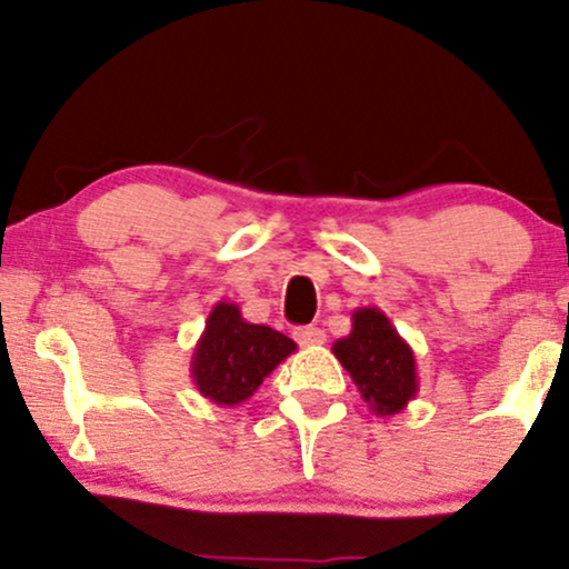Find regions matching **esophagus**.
<instances>
[{
    "instance_id": "1",
    "label": "esophagus",
    "mask_w": 569,
    "mask_h": 569,
    "mask_svg": "<svg viewBox=\"0 0 569 569\" xmlns=\"http://www.w3.org/2000/svg\"><path fill=\"white\" fill-rule=\"evenodd\" d=\"M293 337H297V342L302 345V348H318V345L326 342V335L318 326H302V329L293 331Z\"/></svg>"
}]
</instances>
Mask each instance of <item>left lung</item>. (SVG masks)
<instances>
[{"instance_id": "obj_1", "label": "left lung", "mask_w": 569, "mask_h": 569, "mask_svg": "<svg viewBox=\"0 0 569 569\" xmlns=\"http://www.w3.org/2000/svg\"><path fill=\"white\" fill-rule=\"evenodd\" d=\"M331 352L377 417L398 415L420 390L415 350L380 307L352 310L350 335L337 339Z\"/></svg>"}]
</instances>
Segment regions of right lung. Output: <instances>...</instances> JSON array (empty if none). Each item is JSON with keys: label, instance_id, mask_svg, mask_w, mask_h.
Masks as SVG:
<instances>
[{"label": "right lung", "instance_id": "obj_1", "mask_svg": "<svg viewBox=\"0 0 569 569\" xmlns=\"http://www.w3.org/2000/svg\"><path fill=\"white\" fill-rule=\"evenodd\" d=\"M293 350V339L270 326L248 323L234 302H217L194 345L189 375L202 398L219 407H238Z\"/></svg>", "mask_w": 569, "mask_h": 569}]
</instances>
